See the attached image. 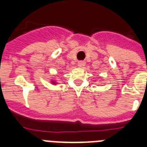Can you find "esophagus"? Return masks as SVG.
<instances>
[{"label":"esophagus","instance_id":"1","mask_svg":"<svg viewBox=\"0 0 147 147\" xmlns=\"http://www.w3.org/2000/svg\"><path fill=\"white\" fill-rule=\"evenodd\" d=\"M85 65V62H83V61H79L78 62V67H82Z\"/></svg>","mask_w":147,"mask_h":147}]
</instances>
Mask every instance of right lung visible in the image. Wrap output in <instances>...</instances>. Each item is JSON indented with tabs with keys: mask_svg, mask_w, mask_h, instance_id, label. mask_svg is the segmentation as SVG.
Instances as JSON below:
<instances>
[{
	"mask_svg": "<svg viewBox=\"0 0 147 147\" xmlns=\"http://www.w3.org/2000/svg\"><path fill=\"white\" fill-rule=\"evenodd\" d=\"M51 82L53 83V84H56V82H55V81H53V80H52V82Z\"/></svg>",
	"mask_w": 147,
	"mask_h": 147,
	"instance_id": "right-lung-1",
	"label": "right lung"
}]
</instances>
